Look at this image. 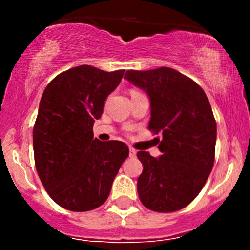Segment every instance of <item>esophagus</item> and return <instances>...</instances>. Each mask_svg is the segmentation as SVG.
<instances>
[{"mask_svg": "<svg viewBox=\"0 0 250 250\" xmlns=\"http://www.w3.org/2000/svg\"><path fill=\"white\" fill-rule=\"evenodd\" d=\"M137 156V150L133 147H129V157H135Z\"/></svg>", "mask_w": 250, "mask_h": 250, "instance_id": "34e87169", "label": "esophagus"}]
</instances>
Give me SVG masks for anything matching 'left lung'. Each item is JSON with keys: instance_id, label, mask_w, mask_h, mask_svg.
I'll use <instances>...</instances> for the list:
<instances>
[{"instance_id": "1", "label": "left lung", "mask_w": 250, "mask_h": 250, "mask_svg": "<svg viewBox=\"0 0 250 250\" xmlns=\"http://www.w3.org/2000/svg\"><path fill=\"white\" fill-rule=\"evenodd\" d=\"M125 78L148 95V129L162 133L160 157L137 155L144 167L137 184L141 203L160 213L185 208L213 169L216 122L208 98L195 81L170 67L128 70Z\"/></svg>"}]
</instances>
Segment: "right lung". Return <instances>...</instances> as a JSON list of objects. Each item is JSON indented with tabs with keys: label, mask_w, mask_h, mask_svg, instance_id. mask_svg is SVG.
<instances>
[{
	"label": "right lung",
	"mask_w": 250,
	"mask_h": 250,
	"mask_svg": "<svg viewBox=\"0 0 250 250\" xmlns=\"http://www.w3.org/2000/svg\"><path fill=\"white\" fill-rule=\"evenodd\" d=\"M123 74L81 65L53 78L42 94L32 135L35 165L48 195L67 210L102 206L129 155L122 141L93 138V125Z\"/></svg>",
	"instance_id": "add662e5"
}]
</instances>
